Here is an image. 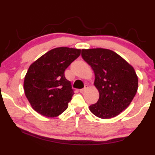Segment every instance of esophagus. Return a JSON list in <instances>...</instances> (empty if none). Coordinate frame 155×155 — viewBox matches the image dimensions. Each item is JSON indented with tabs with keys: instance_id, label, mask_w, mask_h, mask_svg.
<instances>
[{
	"instance_id": "1",
	"label": "esophagus",
	"mask_w": 155,
	"mask_h": 155,
	"mask_svg": "<svg viewBox=\"0 0 155 155\" xmlns=\"http://www.w3.org/2000/svg\"><path fill=\"white\" fill-rule=\"evenodd\" d=\"M87 87H88L87 85H85V87H84L83 89H81V90H80V92H81V93L84 92V91H85L86 90H87Z\"/></svg>"
}]
</instances>
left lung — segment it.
Wrapping results in <instances>:
<instances>
[{"mask_svg": "<svg viewBox=\"0 0 155 155\" xmlns=\"http://www.w3.org/2000/svg\"><path fill=\"white\" fill-rule=\"evenodd\" d=\"M81 56L92 68L99 99L90 111L102 119L115 117L127 108L138 88L134 68L109 49H83Z\"/></svg>", "mask_w": 155, "mask_h": 155, "instance_id": "left-lung-1", "label": "left lung"}]
</instances>
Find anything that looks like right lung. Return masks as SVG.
Masks as SVG:
<instances>
[{
	"label": "right lung",
	"instance_id": "right-lung-1",
	"mask_svg": "<svg viewBox=\"0 0 155 155\" xmlns=\"http://www.w3.org/2000/svg\"><path fill=\"white\" fill-rule=\"evenodd\" d=\"M80 54V49L59 47L47 52L30 65L24 90L35 111L54 117L66 110L74 91L64 72Z\"/></svg>",
	"mask_w": 155,
	"mask_h": 155
}]
</instances>
